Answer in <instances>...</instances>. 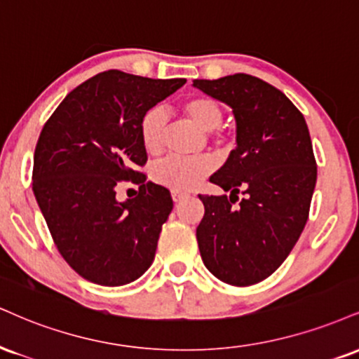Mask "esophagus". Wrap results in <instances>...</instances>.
Wrapping results in <instances>:
<instances>
[{
	"label": "esophagus",
	"instance_id": "obj_1",
	"mask_svg": "<svg viewBox=\"0 0 359 359\" xmlns=\"http://www.w3.org/2000/svg\"><path fill=\"white\" fill-rule=\"evenodd\" d=\"M185 197H187V194H185V192H180V191H172V198H174L175 204H177V202H182Z\"/></svg>",
	"mask_w": 359,
	"mask_h": 359
}]
</instances>
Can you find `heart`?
<instances>
[{
	"mask_svg": "<svg viewBox=\"0 0 359 359\" xmlns=\"http://www.w3.org/2000/svg\"><path fill=\"white\" fill-rule=\"evenodd\" d=\"M184 114L202 128L212 132L217 142L224 140V135L217 130L222 122L221 103L210 97H192L182 105ZM167 114L162 107H152L147 110L140 120V138L149 154H158L163 147L165 137ZM214 170V162L205 155L201 157H179L168 155L152 167V179L162 187L172 191H191L198 182Z\"/></svg>",
	"mask_w": 359,
	"mask_h": 359,
	"instance_id": "b5f03b06",
	"label": "heart"
}]
</instances>
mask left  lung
Returning a JSON list of instances; mask_svg holds the SVG:
<instances>
[{"mask_svg":"<svg viewBox=\"0 0 359 359\" xmlns=\"http://www.w3.org/2000/svg\"><path fill=\"white\" fill-rule=\"evenodd\" d=\"M194 86L231 107L237 142L210 177L231 194L198 196L205 207L198 250L222 283L250 286L283 264L308 221L318 175L308 125L286 95L257 76L236 73Z\"/></svg>","mask_w":359,"mask_h":359,"instance_id":"8db88e82","label":"left lung"}]
</instances>
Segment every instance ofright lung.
Listing matches in <instances>:
<instances>
[{
	"label": "right lung",
	"mask_w": 359,
	"mask_h": 359,
	"mask_svg": "<svg viewBox=\"0 0 359 359\" xmlns=\"http://www.w3.org/2000/svg\"><path fill=\"white\" fill-rule=\"evenodd\" d=\"M185 83L109 70L72 90L45 123L33 158V194L56 249L75 273L123 286L154 262L170 192L138 172L147 152L140 120ZM120 180L139 185L120 203Z\"/></svg>",
	"instance_id": "obj_1"
}]
</instances>
